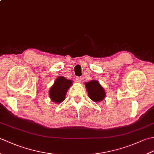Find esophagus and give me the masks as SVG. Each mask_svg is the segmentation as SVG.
<instances>
[{
	"instance_id": "34e87169",
	"label": "esophagus",
	"mask_w": 154,
	"mask_h": 154,
	"mask_svg": "<svg viewBox=\"0 0 154 154\" xmlns=\"http://www.w3.org/2000/svg\"><path fill=\"white\" fill-rule=\"evenodd\" d=\"M76 81H77V82H81V81H82V77H76Z\"/></svg>"
}]
</instances>
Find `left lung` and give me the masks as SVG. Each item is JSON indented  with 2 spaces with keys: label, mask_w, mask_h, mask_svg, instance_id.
<instances>
[{
  "label": "left lung",
  "mask_w": 154,
  "mask_h": 154,
  "mask_svg": "<svg viewBox=\"0 0 154 154\" xmlns=\"http://www.w3.org/2000/svg\"><path fill=\"white\" fill-rule=\"evenodd\" d=\"M85 87L89 98L94 102H100L105 97V91L99 83L95 80L85 83Z\"/></svg>",
  "instance_id": "left-lung-1"
}]
</instances>
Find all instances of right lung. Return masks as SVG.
Instances as JSON below:
<instances>
[{
	"label": "right lung",
	"mask_w": 154,
	"mask_h": 154,
	"mask_svg": "<svg viewBox=\"0 0 154 154\" xmlns=\"http://www.w3.org/2000/svg\"><path fill=\"white\" fill-rule=\"evenodd\" d=\"M72 85V81L63 77H59L55 80L50 90V97L54 103H60L65 99V94L69 88Z\"/></svg>",
	"instance_id": "add662e5"
}]
</instances>
